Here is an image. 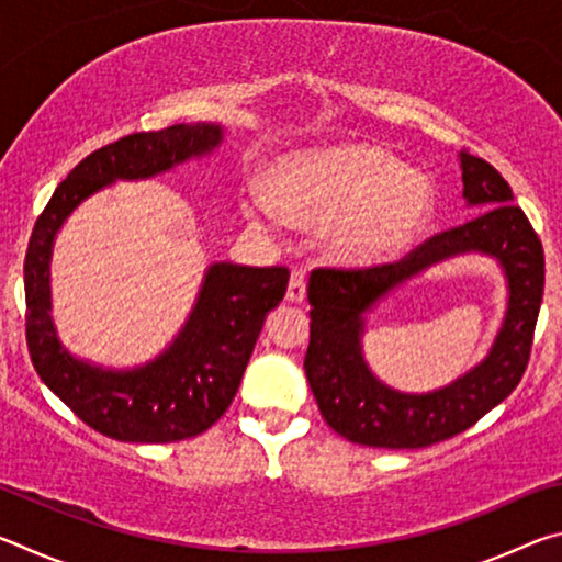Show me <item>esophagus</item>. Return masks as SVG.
I'll list each match as a JSON object with an SVG mask.
<instances>
[{"label": "esophagus", "instance_id": "esophagus-1", "mask_svg": "<svg viewBox=\"0 0 562 562\" xmlns=\"http://www.w3.org/2000/svg\"><path fill=\"white\" fill-rule=\"evenodd\" d=\"M307 297V272L294 270L290 284H288V300L290 302H302Z\"/></svg>", "mask_w": 562, "mask_h": 562}]
</instances>
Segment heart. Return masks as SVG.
Wrapping results in <instances>:
<instances>
[{
    "label": "heart",
    "mask_w": 562,
    "mask_h": 562,
    "mask_svg": "<svg viewBox=\"0 0 562 562\" xmlns=\"http://www.w3.org/2000/svg\"><path fill=\"white\" fill-rule=\"evenodd\" d=\"M272 190L282 211L302 223H331V250L347 260L386 258L412 240L431 213L424 178L376 148L349 146L284 160ZM262 221L274 211L255 201Z\"/></svg>",
    "instance_id": "heart-1"
}]
</instances>
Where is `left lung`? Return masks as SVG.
<instances>
[{
  "label": "left lung",
  "instance_id": "1",
  "mask_svg": "<svg viewBox=\"0 0 562 562\" xmlns=\"http://www.w3.org/2000/svg\"><path fill=\"white\" fill-rule=\"evenodd\" d=\"M463 195L481 205L473 221L436 233L402 260L369 268H317L310 278V347L304 372L325 422L374 449H424L461 434L498 406L526 374L543 302L546 255L513 190L488 160L461 150ZM488 251L507 270L512 300L492 355L459 383L431 395L379 385L358 349L360 315L398 281L459 251Z\"/></svg>",
  "mask_w": 562,
  "mask_h": 562
}]
</instances>
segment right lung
<instances>
[{
  "mask_svg": "<svg viewBox=\"0 0 562 562\" xmlns=\"http://www.w3.org/2000/svg\"><path fill=\"white\" fill-rule=\"evenodd\" d=\"M215 123H176L128 133L93 150L54 190L36 217L24 258L26 347L42 382L109 439L128 443L183 441L211 429L237 394L265 315L288 290V268L217 262L201 297L166 355L133 372H103L69 357L49 317V255L64 217L116 178H150L221 144Z\"/></svg>",
  "mask_w": 562,
  "mask_h": 562,
  "instance_id": "add662e5",
  "label": "right lung"
}]
</instances>
